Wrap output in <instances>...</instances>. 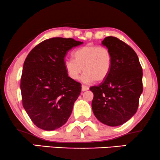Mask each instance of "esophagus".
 Wrapping results in <instances>:
<instances>
[{"mask_svg": "<svg viewBox=\"0 0 160 160\" xmlns=\"http://www.w3.org/2000/svg\"><path fill=\"white\" fill-rule=\"evenodd\" d=\"M88 86H85V85H82V92H85V91H87V90H88Z\"/></svg>", "mask_w": 160, "mask_h": 160, "instance_id": "obj_1", "label": "esophagus"}]
</instances>
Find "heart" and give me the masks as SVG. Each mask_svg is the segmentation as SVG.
Returning <instances> with one entry per match:
<instances>
[{
  "label": "heart",
  "instance_id": "heart-1",
  "mask_svg": "<svg viewBox=\"0 0 160 160\" xmlns=\"http://www.w3.org/2000/svg\"><path fill=\"white\" fill-rule=\"evenodd\" d=\"M74 60L64 61L68 76L73 80H78L82 69L84 82H102L108 78L112 67V52L105 46L86 45L73 52Z\"/></svg>",
  "mask_w": 160,
  "mask_h": 160
}]
</instances>
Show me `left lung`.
I'll list each match as a JSON object with an SVG mask.
<instances>
[{
    "mask_svg": "<svg viewBox=\"0 0 160 160\" xmlns=\"http://www.w3.org/2000/svg\"><path fill=\"white\" fill-rule=\"evenodd\" d=\"M102 44L112 52V67L106 80L90 88L94 94L92 107L99 121L118 126L137 112L142 92V68L136 52L122 40L109 36Z\"/></svg>",
    "mask_w": 160,
    "mask_h": 160,
    "instance_id": "left-lung-1",
    "label": "left lung"
}]
</instances>
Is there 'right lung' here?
Masks as SVG:
<instances>
[{
  "label": "right lung",
  "mask_w": 160,
  "mask_h": 160,
  "mask_svg": "<svg viewBox=\"0 0 160 160\" xmlns=\"http://www.w3.org/2000/svg\"><path fill=\"white\" fill-rule=\"evenodd\" d=\"M82 43L72 38H52L36 46L26 57L21 80L22 102L38 128L55 130L69 118L81 84L68 76L64 58L71 48Z\"/></svg>",
  "instance_id": "obj_1"
}]
</instances>
